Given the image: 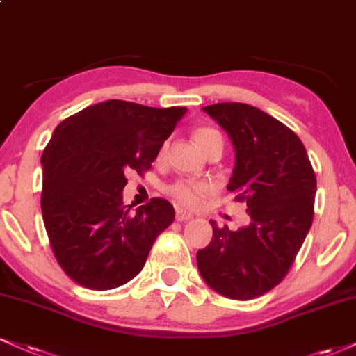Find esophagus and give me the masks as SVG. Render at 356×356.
I'll return each mask as SVG.
<instances>
[{
    "label": "esophagus",
    "mask_w": 356,
    "mask_h": 356,
    "mask_svg": "<svg viewBox=\"0 0 356 356\" xmlns=\"http://www.w3.org/2000/svg\"><path fill=\"white\" fill-rule=\"evenodd\" d=\"M194 216L191 214V212L184 211V209H177L175 211V219L179 220V222H186V220H191Z\"/></svg>",
    "instance_id": "obj_1"
}]
</instances>
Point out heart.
Instances as JSON below:
<instances>
[{"label":"heart","mask_w":356,"mask_h":356,"mask_svg":"<svg viewBox=\"0 0 356 356\" xmlns=\"http://www.w3.org/2000/svg\"><path fill=\"white\" fill-rule=\"evenodd\" d=\"M214 138H222V137H220L218 130L209 129V127H202V129L195 130L194 134V142L199 149H201L202 145H206L207 142L214 140ZM162 154H164V149L161 150V155ZM207 192H209V186H206V184L202 182L187 181V179H182V181H177L170 186V194H172L175 201L184 204V206H191V207L197 206Z\"/></svg>","instance_id":"b5f03b06"}]
</instances>
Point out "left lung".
<instances>
[{
  "label": "left lung",
  "instance_id": "left-lung-1",
  "mask_svg": "<svg viewBox=\"0 0 356 356\" xmlns=\"http://www.w3.org/2000/svg\"><path fill=\"white\" fill-rule=\"evenodd\" d=\"M229 136L236 164L227 191L251 222L239 229L211 220L209 246L197 251L202 280L231 300H252L288 275L313 222L316 175L300 137L263 110L238 102L207 105Z\"/></svg>",
  "mask_w": 356,
  "mask_h": 356
}]
</instances>
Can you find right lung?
<instances>
[{"label": "right lung", "instance_id": "obj_1", "mask_svg": "<svg viewBox=\"0 0 356 356\" xmlns=\"http://www.w3.org/2000/svg\"><path fill=\"white\" fill-rule=\"evenodd\" d=\"M186 107L152 108L125 100L90 105L65 118L42 155V212L53 254L90 289H113L144 268L174 207L154 197L124 206L125 174L152 167Z\"/></svg>", "mask_w": 356, "mask_h": 356}]
</instances>
